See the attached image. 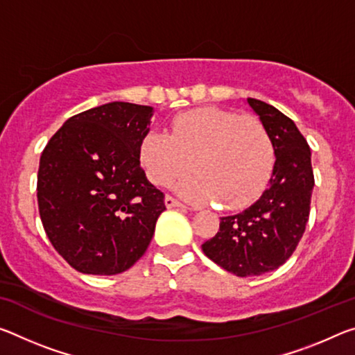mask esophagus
<instances>
[{
  "instance_id": "obj_1",
  "label": "esophagus",
  "mask_w": 355,
  "mask_h": 355,
  "mask_svg": "<svg viewBox=\"0 0 355 355\" xmlns=\"http://www.w3.org/2000/svg\"><path fill=\"white\" fill-rule=\"evenodd\" d=\"M164 202H166V207H167V208H173V207H184V205L182 204V202L177 200L175 198H172V196H166Z\"/></svg>"
}]
</instances>
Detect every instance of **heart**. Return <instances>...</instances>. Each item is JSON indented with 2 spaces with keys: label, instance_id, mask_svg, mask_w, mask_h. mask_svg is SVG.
<instances>
[{
  "label": "heart",
  "instance_id": "1",
  "mask_svg": "<svg viewBox=\"0 0 355 355\" xmlns=\"http://www.w3.org/2000/svg\"><path fill=\"white\" fill-rule=\"evenodd\" d=\"M139 159L157 187L188 175L196 161L199 175L183 182L180 191L194 200L219 199L229 210H241L266 191L275 167V148L257 118L200 107L173 118L168 134H145Z\"/></svg>",
  "mask_w": 355,
  "mask_h": 355
}]
</instances>
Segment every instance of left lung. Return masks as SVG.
<instances>
[{"mask_svg": "<svg viewBox=\"0 0 355 355\" xmlns=\"http://www.w3.org/2000/svg\"><path fill=\"white\" fill-rule=\"evenodd\" d=\"M275 148L270 187L256 204L223 216L219 230L202 245L205 256L237 277L262 275L288 261L305 232L314 175L311 150L289 116L248 98Z\"/></svg>", "mask_w": 355, "mask_h": 355, "instance_id": "8db88e82", "label": "left lung"}]
</instances>
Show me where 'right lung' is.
<instances>
[{
  "instance_id": "add662e5",
  "label": "right lung",
  "mask_w": 355,
  "mask_h": 355,
  "mask_svg": "<svg viewBox=\"0 0 355 355\" xmlns=\"http://www.w3.org/2000/svg\"><path fill=\"white\" fill-rule=\"evenodd\" d=\"M153 109L109 103L71 116L44 148L37 205L44 230L77 272L116 275L147 251L164 194L140 167Z\"/></svg>"
}]
</instances>
